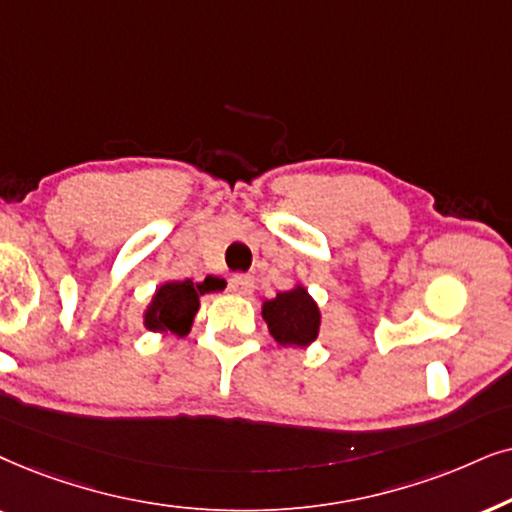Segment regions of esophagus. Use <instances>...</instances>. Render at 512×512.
<instances>
[{
    "label": "esophagus",
    "mask_w": 512,
    "mask_h": 512,
    "mask_svg": "<svg viewBox=\"0 0 512 512\" xmlns=\"http://www.w3.org/2000/svg\"><path fill=\"white\" fill-rule=\"evenodd\" d=\"M252 288H255V281H252V276L236 274V276L229 278V290L236 292V295H250Z\"/></svg>",
    "instance_id": "obj_1"
}]
</instances>
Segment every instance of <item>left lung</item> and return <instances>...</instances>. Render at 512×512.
Returning <instances> with one entry per match:
<instances>
[{
  "label": "left lung",
  "mask_w": 512,
  "mask_h": 512,
  "mask_svg": "<svg viewBox=\"0 0 512 512\" xmlns=\"http://www.w3.org/2000/svg\"><path fill=\"white\" fill-rule=\"evenodd\" d=\"M262 316L271 335L283 346H306L318 337L320 311L304 288L278 292L264 302Z\"/></svg>",
  "instance_id": "1"
}]
</instances>
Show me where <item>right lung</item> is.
<instances>
[{"instance_id":"right-lung-1","label":"right lung","mask_w":512,"mask_h":512,"mask_svg":"<svg viewBox=\"0 0 512 512\" xmlns=\"http://www.w3.org/2000/svg\"><path fill=\"white\" fill-rule=\"evenodd\" d=\"M222 288L224 281L215 276H208L203 283H192L189 278H185V281L161 285L145 313V325L154 332L170 330L180 337L187 335L189 327H192L194 313L199 311V297Z\"/></svg>"}]
</instances>
